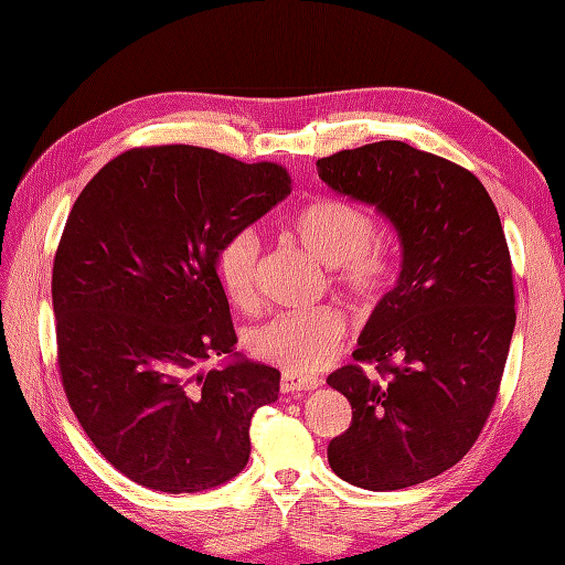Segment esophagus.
Listing matches in <instances>:
<instances>
[{
    "label": "esophagus",
    "instance_id": "obj_1",
    "mask_svg": "<svg viewBox=\"0 0 565 565\" xmlns=\"http://www.w3.org/2000/svg\"><path fill=\"white\" fill-rule=\"evenodd\" d=\"M322 384V380L313 377V374H301L295 370H287L282 372V380H280V388L285 393H297V391H313Z\"/></svg>",
    "mask_w": 565,
    "mask_h": 565
}]
</instances>
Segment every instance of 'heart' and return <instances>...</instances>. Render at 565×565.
Listing matches in <instances>:
<instances>
[{
    "mask_svg": "<svg viewBox=\"0 0 565 565\" xmlns=\"http://www.w3.org/2000/svg\"><path fill=\"white\" fill-rule=\"evenodd\" d=\"M287 233L313 259L339 270V282L370 297L386 276L382 249L370 241L372 218L339 198H313L287 218ZM216 276L226 297L249 309L259 285V243L247 231L228 235L216 252ZM347 334V318L332 306L280 313L249 334V351L264 363L295 372L328 365Z\"/></svg>",
    "mask_w": 565,
    "mask_h": 565,
    "instance_id": "1",
    "label": "heart"
}]
</instances>
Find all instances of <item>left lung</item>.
<instances>
[{
  "instance_id": "1",
  "label": "left lung",
  "mask_w": 565,
  "mask_h": 565,
  "mask_svg": "<svg viewBox=\"0 0 565 565\" xmlns=\"http://www.w3.org/2000/svg\"><path fill=\"white\" fill-rule=\"evenodd\" d=\"M334 193L377 210L398 235L401 273L328 384L353 409L328 461L347 483L401 490L469 452L498 398L516 328L511 259L498 210L471 172L403 141L318 160Z\"/></svg>"
}]
</instances>
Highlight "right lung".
I'll return each mask as SVG.
<instances>
[{
  "label": "right lung",
  "instance_id": "add662e5",
  "mask_svg": "<svg viewBox=\"0 0 565 565\" xmlns=\"http://www.w3.org/2000/svg\"><path fill=\"white\" fill-rule=\"evenodd\" d=\"M289 191L282 167L195 146L127 150L73 204L54 259L58 367L96 450L134 483L179 494L247 467L280 370L235 351L216 252ZM224 356L210 373L201 363Z\"/></svg>",
  "mask_w": 565,
  "mask_h": 565
}]
</instances>
